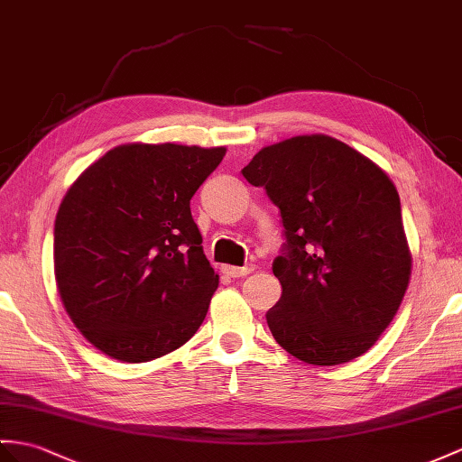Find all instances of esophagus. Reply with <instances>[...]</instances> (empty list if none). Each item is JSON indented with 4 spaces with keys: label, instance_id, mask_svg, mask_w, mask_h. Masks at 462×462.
Wrapping results in <instances>:
<instances>
[{
    "label": "esophagus",
    "instance_id": "esophagus-1",
    "mask_svg": "<svg viewBox=\"0 0 462 462\" xmlns=\"http://www.w3.org/2000/svg\"><path fill=\"white\" fill-rule=\"evenodd\" d=\"M221 270H223V274H227L229 278H243V276H246V274H251L253 270H254V266H253V264H249V266H231V264H225Z\"/></svg>",
    "mask_w": 462,
    "mask_h": 462
}]
</instances>
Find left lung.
Returning a JSON list of instances; mask_svg holds the SVG:
<instances>
[{"mask_svg": "<svg viewBox=\"0 0 462 462\" xmlns=\"http://www.w3.org/2000/svg\"><path fill=\"white\" fill-rule=\"evenodd\" d=\"M280 209L282 296L268 310L276 343L335 366L365 355L396 316L411 276L398 189L365 154L329 134L264 146L243 168Z\"/></svg>", "mask_w": 462, "mask_h": 462, "instance_id": "1", "label": "left lung"}]
</instances>
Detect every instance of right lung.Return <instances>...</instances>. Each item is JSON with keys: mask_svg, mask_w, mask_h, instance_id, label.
<instances>
[{"mask_svg": "<svg viewBox=\"0 0 462 462\" xmlns=\"http://www.w3.org/2000/svg\"><path fill=\"white\" fill-rule=\"evenodd\" d=\"M225 151L119 144L66 192L54 221L56 288L97 351L152 361L192 339L206 319L219 276L189 199Z\"/></svg>", "mask_w": 462, "mask_h": 462, "instance_id": "right-lung-1", "label": "right lung"}]
</instances>
